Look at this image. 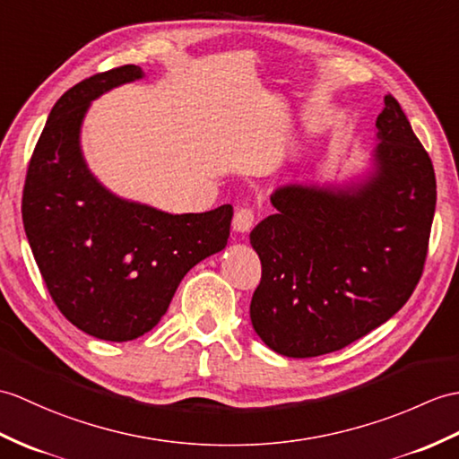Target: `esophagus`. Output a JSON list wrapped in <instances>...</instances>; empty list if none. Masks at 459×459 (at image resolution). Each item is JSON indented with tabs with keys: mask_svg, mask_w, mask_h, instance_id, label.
<instances>
[{
	"mask_svg": "<svg viewBox=\"0 0 459 459\" xmlns=\"http://www.w3.org/2000/svg\"><path fill=\"white\" fill-rule=\"evenodd\" d=\"M254 221H255L254 211L250 207H242V209L234 212L232 229L237 232H248L254 227Z\"/></svg>",
	"mask_w": 459,
	"mask_h": 459,
	"instance_id": "esophagus-1",
	"label": "esophagus"
}]
</instances>
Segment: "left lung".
<instances>
[{"instance_id": "obj_1", "label": "left lung", "mask_w": 459, "mask_h": 459, "mask_svg": "<svg viewBox=\"0 0 459 459\" xmlns=\"http://www.w3.org/2000/svg\"><path fill=\"white\" fill-rule=\"evenodd\" d=\"M377 115L374 172L346 189L283 186L250 232L262 280L252 326L287 358L342 350L395 315L417 287L436 209L432 160L399 101Z\"/></svg>"}]
</instances>
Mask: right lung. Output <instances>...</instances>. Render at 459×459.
I'll return each instance as SVG.
<instances>
[{"instance_id":"obj_1","label":"right lung","mask_w":459,"mask_h":459,"mask_svg":"<svg viewBox=\"0 0 459 459\" xmlns=\"http://www.w3.org/2000/svg\"><path fill=\"white\" fill-rule=\"evenodd\" d=\"M143 78L134 64L95 74L52 108L30 156L23 227L58 311L85 334L126 342L152 330L184 275L227 247L232 207L169 215L113 195L80 151L90 103Z\"/></svg>"}]
</instances>
